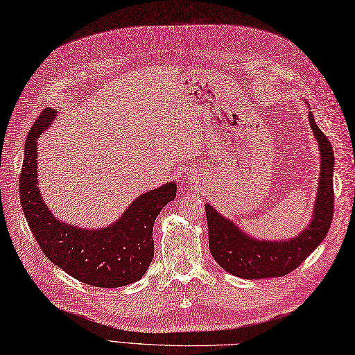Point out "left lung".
Masks as SVG:
<instances>
[{
  "instance_id": "obj_1",
  "label": "left lung",
  "mask_w": 355,
  "mask_h": 355,
  "mask_svg": "<svg viewBox=\"0 0 355 355\" xmlns=\"http://www.w3.org/2000/svg\"><path fill=\"white\" fill-rule=\"evenodd\" d=\"M309 122L321 152V178L312 221L298 236L288 241L254 239L245 235L236 227V224L224 218L211 205H206L211 254L223 270L236 277L256 280L289 274L322 243L331 226L334 211V155L330 140L315 123L312 112L309 114Z\"/></svg>"
}]
</instances>
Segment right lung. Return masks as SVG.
Segmentation results:
<instances>
[{
    "label": "right lung",
    "instance_id": "right-lung-1",
    "mask_svg": "<svg viewBox=\"0 0 355 355\" xmlns=\"http://www.w3.org/2000/svg\"><path fill=\"white\" fill-rule=\"evenodd\" d=\"M45 108L33 123L25 141L19 176V198L28 226L42 252L73 279L96 288H120L140 280L153 259V224L176 184L168 182L137 197L114 224L85 230L57 220L37 188V138L54 120Z\"/></svg>",
    "mask_w": 355,
    "mask_h": 355
}]
</instances>
